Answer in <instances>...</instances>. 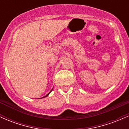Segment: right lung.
<instances>
[{
	"label": "right lung",
	"mask_w": 129,
	"mask_h": 129,
	"mask_svg": "<svg viewBox=\"0 0 129 129\" xmlns=\"http://www.w3.org/2000/svg\"><path fill=\"white\" fill-rule=\"evenodd\" d=\"M52 90H53V88H52V90H51V91H50V92H49V93H48V94H47V95H46V96H44V97L41 98H45V97H47V96H48V94H50V93H51V91H52Z\"/></svg>",
	"instance_id": "add662e5"
}]
</instances>
